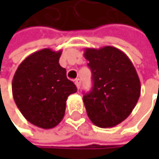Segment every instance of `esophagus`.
<instances>
[{
    "label": "esophagus",
    "instance_id": "1",
    "mask_svg": "<svg viewBox=\"0 0 159 159\" xmlns=\"http://www.w3.org/2000/svg\"><path fill=\"white\" fill-rule=\"evenodd\" d=\"M74 83H75V85H76L77 89H80V83H81V81H80V79H76Z\"/></svg>",
    "mask_w": 159,
    "mask_h": 159
}]
</instances>
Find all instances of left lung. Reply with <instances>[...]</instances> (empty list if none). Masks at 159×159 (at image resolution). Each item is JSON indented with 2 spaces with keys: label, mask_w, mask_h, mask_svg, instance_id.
<instances>
[{
  "label": "left lung",
  "mask_w": 159,
  "mask_h": 159,
  "mask_svg": "<svg viewBox=\"0 0 159 159\" xmlns=\"http://www.w3.org/2000/svg\"><path fill=\"white\" fill-rule=\"evenodd\" d=\"M92 72L93 88L83 102L95 125L112 127L124 121L137 103L141 82L131 60L119 48L105 46L85 48Z\"/></svg>",
  "instance_id": "obj_1"
}]
</instances>
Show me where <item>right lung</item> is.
<instances>
[{
    "label": "right lung",
    "instance_id": "1",
    "mask_svg": "<svg viewBox=\"0 0 159 159\" xmlns=\"http://www.w3.org/2000/svg\"><path fill=\"white\" fill-rule=\"evenodd\" d=\"M62 51L50 48L28 56L16 70L12 94L16 104L30 123L43 129L57 125L64 118L67 97L77 92L59 64Z\"/></svg>",
    "mask_w": 159,
    "mask_h": 159
}]
</instances>
